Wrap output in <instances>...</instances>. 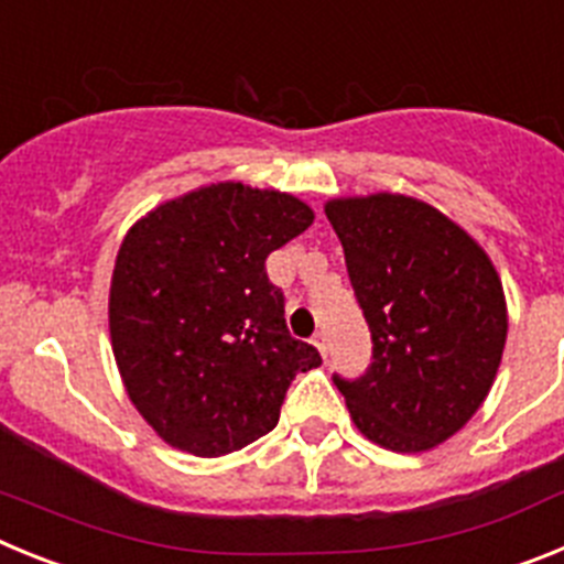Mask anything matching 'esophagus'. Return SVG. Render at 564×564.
<instances>
[{"mask_svg": "<svg viewBox=\"0 0 564 564\" xmlns=\"http://www.w3.org/2000/svg\"><path fill=\"white\" fill-rule=\"evenodd\" d=\"M313 344H316V347H318L322 358H327V352H330V344H327L325 333H316V336H313Z\"/></svg>", "mask_w": 564, "mask_h": 564, "instance_id": "1", "label": "esophagus"}]
</instances>
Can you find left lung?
<instances>
[{
  "label": "left lung",
  "instance_id": "8db88e82",
  "mask_svg": "<svg viewBox=\"0 0 564 564\" xmlns=\"http://www.w3.org/2000/svg\"><path fill=\"white\" fill-rule=\"evenodd\" d=\"M325 214L372 333L370 370L333 381L367 441L435 449L471 421L500 370V273L455 220L406 194L336 197Z\"/></svg>",
  "mask_w": 564,
  "mask_h": 564
}]
</instances>
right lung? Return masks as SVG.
<instances>
[{"label":"right lung","mask_w":564,"mask_h":564,"mask_svg":"<svg viewBox=\"0 0 564 564\" xmlns=\"http://www.w3.org/2000/svg\"><path fill=\"white\" fill-rule=\"evenodd\" d=\"M313 223L276 188L212 183L161 203L123 237L109 338L129 401L169 446L237 452L276 426L296 372L322 364L285 325L268 253Z\"/></svg>","instance_id":"obj_1"}]
</instances>
